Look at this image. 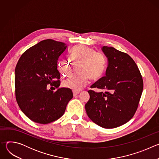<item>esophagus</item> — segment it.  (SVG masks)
Returning <instances> with one entry per match:
<instances>
[{"instance_id": "esophagus-1", "label": "esophagus", "mask_w": 159, "mask_h": 159, "mask_svg": "<svg viewBox=\"0 0 159 159\" xmlns=\"http://www.w3.org/2000/svg\"><path fill=\"white\" fill-rule=\"evenodd\" d=\"M80 93V92H76V91H73V94H74V96H76V95H77V94H79Z\"/></svg>"}]
</instances>
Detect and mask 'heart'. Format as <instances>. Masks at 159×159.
I'll list each match as a JSON object with an SVG mask.
<instances>
[{
    "label": "heart",
    "mask_w": 159,
    "mask_h": 159,
    "mask_svg": "<svg viewBox=\"0 0 159 159\" xmlns=\"http://www.w3.org/2000/svg\"><path fill=\"white\" fill-rule=\"evenodd\" d=\"M69 57L73 61H80L78 68L80 73L70 75L63 82L65 87L74 91H80L87 84L89 78L98 79L105 72L106 59L104 55L93 48L78 45L70 51ZM57 69L63 76H66L71 72L72 63L69 60L60 58L57 61Z\"/></svg>",
    "instance_id": "b5f03b06"
}]
</instances>
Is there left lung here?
Here are the masks:
<instances>
[{"label": "left lung", "mask_w": 159, "mask_h": 159, "mask_svg": "<svg viewBox=\"0 0 159 159\" xmlns=\"http://www.w3.org/2000/svg\"><path fill=\"white\" fill-rule=\"evenodd\" d=\"M108 60L106 75L90 88L104 89L97 93L89 90L85 104L89 118L104 128H114L129 121L139 106L143 82L139 68L127 53L113 47H103Z\"/></svg>", "instance_id": "1"}]
</instances>
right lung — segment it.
<instances>
[{
    "instance_id": "right-lung-1",
    "label": "right lung",
    "mask_w": 159,
    "mask_h": 159,
    "mask_svg": "<svg viewBox=\"0 0 159 159\" xmlns=\"http://www.w3.org/2000/svg\"><path fill=\"white\" fill-rule=\"evenodd\" d=\"M66 49L64 43L44 39L28 49L18 60L15 69L16 101L34 122L48 124L57 120L73 98L71 89L59 87L57 61ZM48 84L57 90H48Z\"/></svg>"
}]
</instances>
